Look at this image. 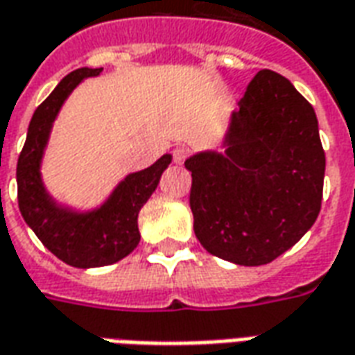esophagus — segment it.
Wrapping results in <instances>:
<instances>
[{"mask_svg": "<svg viewBox=\"0 0 355 355\" xmlns=\"http://www.w3.org/2000/svg\"><path fill=\"white\" fill-rule=\"evenodd\" d=\"M186 157H188V150H186V148H182V146H178V148H175V150H173V161H175L177 165L184 163Z\"/></svg>", "mask_w": 355, "mask_h": 355, "instance_id": "esophagus-1", "label": "esophagus"}]
</instances>
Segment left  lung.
Wrapping results in <instances>:
<instances>
[{
  "label": "left lung",
  "mask_w": 355,
  "mask_h": 355,
  "mask_svg": "<svg viewBox=\"0 0 355 355\" xmlns=\"http://www.w3.org/2000/svg\"><path fill=\"white\" fill-rule=\"evenodd\" d=\"M220 148L184 161L192 173L194 232L211 255L246 267L271 263L313 227L324 152L313 107L290 80L263 69Z\"/></svg>",
  "instance_id": "8db88e82"
}]
</instances>
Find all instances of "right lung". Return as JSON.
I'll use <instances>...</instances> for the list:
<instances>
[{"label":"right lung","mask_w":355,"mask_h":355,"mask_svg":"<svg viewBox=\"0 0 355 355\" xmlns=\"http://www.w3.org/2000/svg\"><path fill=\"white\" fill-rule=\"evenodd\" d=\"M103 69H76L67 74L32 115L26 142L17 163L19 209L22 219L49 252L78 269L103 267L121 261L140 242L138 213L159 184L173 161L161 155L152 167L126 175L105 202L94 209H74L49 194L42 178V161L51 128L67 98L78 84L98 76Z\"/></svg>","instance_id":"obj_1"}]
</instances>
